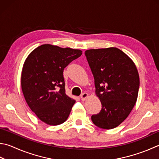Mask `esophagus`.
<instances>
[{"mask_svg":"<svg viewBox=\"0 0 159 159\" xmlns=\"http://www.w3.org/2000/svg\"><path fill=\"white\" fill-rule=\"evenodd\" d=\"M88 96H89V94L87 93V92H84V93H83L81 94V96H80V99H81L82 101H85L87 99Z\"/></svg>","mask_w":159,"mask_h":159,"instance_id":"esophagus-1","label":"esophagus"}]
</instances>
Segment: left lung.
Listing matches in <instances>:
<instances>
[{
  "instance_id": "obj_1",
  "label": "left lung",
  "mask_w": 159,
  "mask_h": 159,
  "mask_svg": "<svg viewBox=\"0 0 159 159\" xmlns=\"http://www.w3.org/2000/svg\"><path fill=\"white\" fill-rule=\"evenodd\" d=\"M102 110L92 115L98 127L112 129L129 116L136 103L139 74L134 61L122 51L110 47L85 51Z\"/></svg>"
}]
</instances>
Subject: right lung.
Wrapping results in <instances>:
<instances>
[{
  "mask_svg": "<svg viewBox=\"0 0 159 159\" xmlns=\"http://www.w3.org/2000/svg\"><path fill=\"white\" fill-rule=\"evenodd\" d=\"M82 55V51L48 44L37 47L23 66L21 85L31 111L48 125L67 120L76 102L65 94L64 69Z\"/></svg>",
  "mask_w": 159,
  "mask_h": 159,
  "instance_id": "add662e5",
  "label": "right lung"
}]
</instances>
